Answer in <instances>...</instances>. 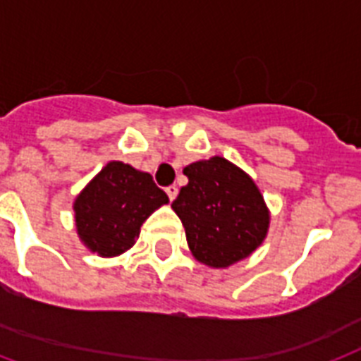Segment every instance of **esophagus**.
<instances>
[{
	"instance_id": "obj_1",
	"label": "esophagus",
	"mask_w": 361,
	"mask_h": 361,
	"mask_svg": "<svg viewBox=\"0 0 361 361\" xmlns=\"http://www.w3.org/2000/svg\"><path fill=\"white\" fill-rule=\"evenodd\" d=\"M166 195H169V198H170V200H174V198L178 197V187H176V185H170V187H166Z\"/></svg>"
}]
</instances>
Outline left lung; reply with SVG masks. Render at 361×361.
Returning <instances> with one entry per match:
<instances>
[{
  "mask_svg": "<svg viewBox=\"0 0 361 361\" xmlns=\"http://www.w3.org/2000/svg\"><path fill=\"white\" fill-rule=\"evenodd\" d=\"M189 183L172 202L192 257L209 268H228L268 234L269 212L255 181L225 157L183 169Z\"/></svg>",
  "mask_w": 361,
  "mask_h": 361,
  "instance_id": "obj_1",
  "label": "left lung"
}]
</instances>
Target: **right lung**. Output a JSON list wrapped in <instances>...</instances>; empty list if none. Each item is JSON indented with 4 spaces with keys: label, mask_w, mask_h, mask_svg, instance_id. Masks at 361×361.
Wrapping results in <instances>:
<instances>
[{
    "label": "right lung",
    "mask_w": 361,
    "mask_h": 361,
    "mask_svg": "<svg viewBox=\"0 0 361 361\" xmlns=\"http://www.w3.org/2000/svg\"><path fill=\"white\" fill-rule=\"evenodd\" d=\"M166 202V192L147 172L110 161L76 197V232L99 257H118L135 245L142 223Z\"/></svg>",
    "instance_id": "add662e5"
}]
</instances>
